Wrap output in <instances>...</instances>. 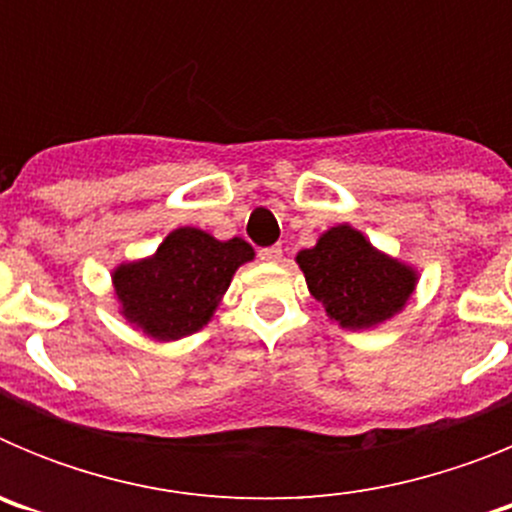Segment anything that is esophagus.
<instances>
[{
    "mask_svg": "<svg viewBox=\"0 0 512 512\" xmlns=\"http://www.w3.org/2000/svg\"><path fill=\"white\" fill-rule=\"evenodd\" d=\"M259 259H261V261H269V264H277V261L282 259V246L261 248V251H259Z\"/></svg>",
    "mask_w": 512,
    "mask_h": 512,
    "instance_id": "34e87169",
    "label": "esophagus"
}]
</instances>
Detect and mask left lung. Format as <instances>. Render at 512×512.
<instances>
[{
  "mask_svg": "<svg viewBox=\"0 0 512 512\" xmlns=\"http://www.w3.org/2000/svg\"><path fill=\"white\" fill-rule=\"evenodd\" d=\"M307 289L341 328L366 330L390 320L413 295V266L377 251L351 225L325 230L312 248L297 253Z\"/></svg>",
  "mask_w": 512,
  "mask_h": 512,
  "instance_id": "left-lung-1",
  "label": "left lung"
}]
</instances>
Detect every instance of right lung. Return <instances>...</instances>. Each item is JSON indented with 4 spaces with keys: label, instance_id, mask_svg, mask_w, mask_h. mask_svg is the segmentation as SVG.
I'll use <instances>...</instances> for the list:
<instances>
[{
    "label": "right lung",
    "instance_id": "1",
    "mask_svg": "<svg viewBox=\"0 0 512 512\" xmlns=\"http://www.w3.org/2000/svg\"><path fill=\"white\" fill-rule=\"evenodd\" d=\"M251 259L243 238L217 241L200 228H176L153 256L112 271L120 315L156 341L192 336L210 323L235 269Z\"/></svg>",
    "mask_w": 512,
    "mask_h": 512
}]
</instances>
